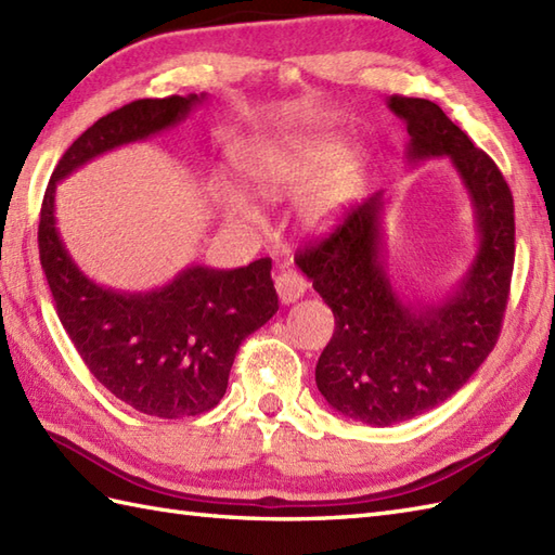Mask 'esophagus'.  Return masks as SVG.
I'll return each mask as SVG.
<instances>
[{"label": "esophagus", "mask_w": 555, "mask_h": 555, "mask_svg": "<svg viewBox=\"0 0 555 555\" xmlns=\"http://www.w3.org/2000/svg\"><path fill=\"white\" fill-rule=\"evenodd\" d=\"M305 291H308V284H305V279L296 274V271H284V274L276 276V293L284 305L300 300Z\"/></svg>", "instance_id": "1"}]
</instances>
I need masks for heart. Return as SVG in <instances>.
<instances>
[{"mask_svg":"<svg viewBox=\"0 0 555 555\" xmlns=\"http://www.w3.org/2000/svg\"><path fill=\"white\" fill-rule=\"evenodd\" d=\"M233 162L247 191L259 197L279 199L302 191L298 215L310 231L334 229L364 183L362 152L348 150L338 133L253 138L235 147ZM211 197L235 227H255L262 219L255 199L227 181H215Z\"/></svg>","mask_w":555,"mask_h":555,"instance_id":"obj_1","label":"heart"}]
</instances>
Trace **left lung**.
Listing matches in <instances>:
<instances>
[{
  "instance_id": "8db88e82",
  "label": "left lung",
  "mask_w": 555,
  "mask_h": 555,
  "mask_svg": "<svg viewBox=\"0 0 555 555\" xmlns=\"http://www.w3.org/2000/svg\"><path fill=\"white\" fill-rule=\"evenodd\" d=\"M386 104L408 126L410 167L451 162L475 211L477 253L441 302H408L388 274V199L379 191L296 257L336 317L314 370L317 388L338 415L372 427L417 417L469 382L496 346L515 262L513 195L493 159L439 104L398 95Z\"/></svg>"
}]
</instances>
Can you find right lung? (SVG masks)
Masks as SVG:
<instances>
[{
  "instance_id": "obj_1",
  "label": "right lung",
  "mask_w": 555,
  "mask_h": 555,
  "mask_svg": "<svg viewBox=\"0 0 555 555\" xmlns=\"http://www.w3.org/2000/svg\"><path fill=\"white\" fill-rule=\"evenodd\" d=\"M205 102V92H191L135 100L102 116L59 159L40 211V262L70 344L109 393L162 420L199 415L227 393L235 352L279 310L271 259L238 269L191 264L143 293L100 286L68 255L54 195L82 164L167 131Z\"/></svg>"
}]
</instances>
